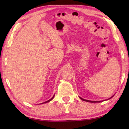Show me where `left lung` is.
I'll return each instance as SVG.
<instances>
[{"label":"left lung","mask_w":129,"mask_h":129,"mask_svg":"<svg viewBox=\"0 0 129 129\" xmlns=\"http://www.w3.org/2000/svg\"><path fill=\"white\" fill-rule=\"evenodd\" d=\"M115 94H114L113 95L112 97H111L110 98H109V99H107V100H102V101H90V100H85V99H83L82 98H81V97H79V98L80 99H81V100H82V101H86V102H91V103H96V102H102V101H106V100H110V99H112V98L113 97V96H114Z\"/></svg>","instance_id":"1"}]
</instances>
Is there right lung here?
<instances>
[{"label": "right lung", "instance_id": "right-lung-1", "mask_svg": "<svg viewBox=\"0 0 129 129\" xmlns=\"http://www.w3.org/2000/svg\"><path fill=\"white\" fill-rule=\"evenodd\" d=\"M54 94L53 95V97H52L51 98V99H50V100H48V101H45V102H43V103H41V104H45V103H47V102H49V101H52V100L53 99V98H54Z\"/></svg>", "mask_w": 129, "mask_h": 129}]
</instances>
